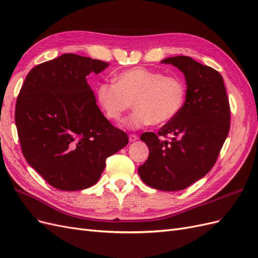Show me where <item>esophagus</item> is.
Wrapping results in <instances>:
<instances>
[{"label":"esophagus","instance_id":"esophagus-1","mask_svg":"<svg viewBox=\"0 0 258 258\" xmlns=\"http://www.w3.org/2000/svg\"><path fill=\"white\" fill-rule=\"evenodd\" d=\"M139 140V137L137 135H129V141L130 142H136Z\"/></svg>","mask_w":258,"mask_h":258}]
</instances>
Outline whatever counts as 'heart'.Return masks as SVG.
Segmentation results:
<instances>
[{
	"label": "heart",
	"mask_w": 258,
	"mask_h": 258,
	"mask_svg": "<svg viewBox=\"0 0 258 258\" xmlns=\"http://www.w3.org/2000/svg\"><path fill=\"white\" fill-rule=\"evenodd\" d=\"M97 97L107 118L114 121H119L134 103L136 110L124 123L139 129L173 119L184 105L186 85L178 76L135 68L117 75L114 84H99Z\"/></svg>",
	"instance_id": "1"
}]
</instances>
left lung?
Instances as JSON below:
<instances>
[{"label":"left lung","mask_w":258,"mask_h":258,"mask_svg":"<svg viewBox=\"0 0 258 258\" xmlns=\"http://www.w3.org/2000/svg\"><path fill=\"white\" fill-rule=\"evenodd\" d=\"M161 63L183 72L186 100L157 135L141 136L150 155L138 172L153 188L175 191L204 177L214 166L229 132L230 106L223 77L213 68L187 56L167 58ZM169 135L168 142L164 139Z\"/></svg>","instance_id":"left-lung-1"}]
</instances>
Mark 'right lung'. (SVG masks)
Here are the masks:
<instances>
[{"mask_svg":"<svg viewBox=\"0 0 258 258\" xmlns=\"http://www.w3.org/2000/svg\"><path fill=\"white\" fill-rule=\"evenodd\" d=\"M107 62L64 53L34 67L15 110L22 154L49 185L74 191L95 185L105 160L129 142L97 105L87 76Z\"/></svg>","mask_w":258,"mask_h":258,"instance_id":"right-lung-1","label":"right lung"}]
</instances>
